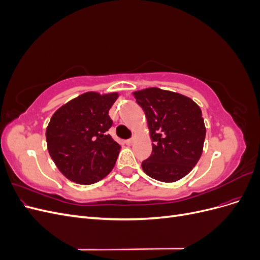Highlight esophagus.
<instances>
[{"instance_id": "esophagus-1", "label": "esophagus", "mask_w": 260, "mask_h": 260, "mask_svg": "<svg viewBox=\"0 0 260 260\" xmlns=\"http://www.w3.org/2000/svg\"><path fill=\"white\" fill-rule=\"evenodd\" d=\"M132 142H133V139H128V140H125V141H124V143L127 144V145L132 144Z\"/></svg>"}]
</instances>
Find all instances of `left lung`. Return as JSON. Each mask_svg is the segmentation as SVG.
Here are the masks:
<instances>
[{
	"label": "left lung",
	"instance_id": "obj_1",
	"mask_svg": "<svg viewBox=\"0 0 260 260\" xmlns=\"http://www.w3.org/2000/svg\"><path fill=\"white\" fill-rule=\"evenodd\" d=\"M147 118L153 141L151 156L142 161L145 174L161 182H175L198 164L206 128L199 105L190 98L158 88L133 93Z\"/></svg>",
	"mask_w": 260,
	"mask_h": 260
}]
</instances>
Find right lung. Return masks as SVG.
Returning a JSON list of instances; mask_svg holds the SVG:
<instances>
[{"instance_id": "obj_1", "label": "right lung", "mask_w": 260, "mask_h": 260, "mask_svg": "<svg viewBox=\"0 0 260 260\" xmlns=\"http://www.w3.org/2000/svg\"><path fill=\"white\" fill-rule=\"evenodd\" d=\"M117 93L86 92L58 108L46 128L51 158L70 181L92 184L115 166L120 145L108 135Z\"/></svg>"}]
</instances>
